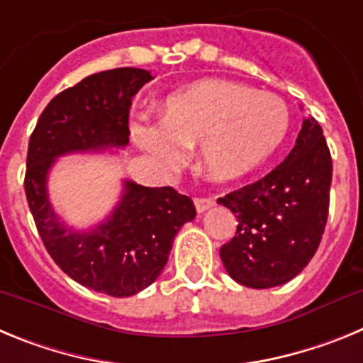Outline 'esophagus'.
<instances>
[{
    "mask_svg": "<svg viewBox=\"0 0 363 363\" xmlns=\"http://www.w3.org/2000/svg\"><path fill=\"white\" fill-rule=\"evenodd\" d=\"M194 205H196L198 213H205L214 205V198H194Z\"/></svg>",
    "mask_w": 363,
    "mask_h": 363,
    "instance_id": "esophagus-1",
    "label": "esophagus"
}]
</instances>
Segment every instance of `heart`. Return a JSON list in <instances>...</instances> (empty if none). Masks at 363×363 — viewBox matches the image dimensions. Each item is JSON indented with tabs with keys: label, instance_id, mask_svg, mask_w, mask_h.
I'll list each match as a JSON object with an SVG mask.
<instances>
[{
	"label": "heart",
	"instance_id": "heart-1",
	"mask_svg": "<svg viewBox=\"0 0 363 363\" xmlns=\"http://www.w3.org/2000/svg\"><path fill=\"white\" fill-rule=\"evenodd\" d=\"M289 111L271 92L227 79H205L165 101L163 120L133 125L136 143L163 174L182 171L200 142V163L216 182L262 165L284 142Z\"/></svg>",
	"mask_w": 363,
	"mask_h": 363
}]
</instances>
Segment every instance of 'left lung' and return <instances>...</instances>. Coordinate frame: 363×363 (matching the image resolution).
<instances>
[{"label":"left lung","instance_id":"8db88e82","mask_svg":"<svg viewBox=\"0 0 363 363\" xmlns=\"http://www.w3.org/2000/svg\"><path fill=\"white\" fill-rule=\"evenodd\" d=\"M331 179L333 160L323 130L307 118L293 150L277 169L218 198L238 218L236 236L220 249L229 277L252 289L298 277L322 242Z\"/></svg>","mask_w":363,"mask_h":363}]
</instances>
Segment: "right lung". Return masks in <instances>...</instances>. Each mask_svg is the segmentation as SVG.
Returning <instances> with one entry per match:
<instances>
[{
	"mask_svg": "<svg viewBox=\"0 0 363 363\" xmlns=\"http://www.w3.org/2000/svg\"><path fill=\"white\" fill-rule=\"evenodd\" d=\"M152 79L149 70L121 67L92 74L50 99L32 133L25 194L50 258L83 287L127 298L162 274L172 242L196 209L172 187L125 179L120 203L89 230H74L54 213L47 176L57 156L129 145L133 96Z\"/></svg>",
	"mask_w": 363,
	"mask_h": 363,
	"instance_id": "1",
	"label": "right lung"
}]
</instances>
